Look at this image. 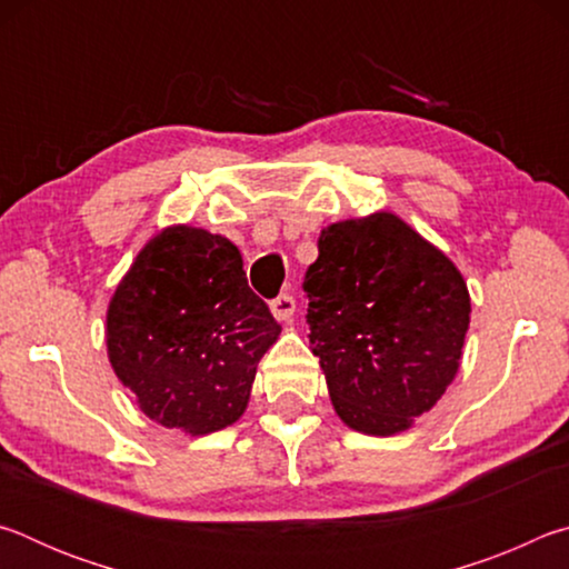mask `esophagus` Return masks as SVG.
<instances>
[{
    "mask_svg": "<svg viewBox=\"0 0 569 569\" xmlns=\"http://www.w3.org/2000/svg\"><path fill=\"white\" fill-rule=\"evenodd\" d=\"M293 311H296L293 296L281 293V296L273 298V301H271V313L276 316V321H288L293 316Z\"/></svg>",
    "mask_w": 569,
    "mask_h": 569,
    "instance_id": "obj_1",
    "label": "esophagus"
}]
</instances>
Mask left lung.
Listing matches in <instances>:
<instances>
[{
    "label": "left lung",
    "mask_w": 569,
    "mask_h": 569,
    "mask_svg": "<svg viewBox=\"0 0 569 569\" xmlns=\"http://www.w3.org/2000/svg\"><path fill=\"white\" fill-rule=\"evenodd\" d=\"M311 351L333 411L369 437H393L455 381L471 298L465 276L389 210L331 223L306 271Z\"/></svg>",
    "instance_id": "left-lung-1"
}]
</instances>
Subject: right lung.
Wrapping results in <instances>:
<instances>
[{
	"mask_svg": "<svg viewBox=\"0 0 569 569\" xmlns=\"http://www.w3.org/2000/svg\"><path fill=\"white\" fill-rule=\"evenodd\" d=\"M278 336L238 246L188 223L140 248L104 316L114 377L148 419L190 437L243 417L258 361Z\"/></svg>",
	"mask_w": 569,
	"mask_h": 569,
	"instance_id": "obj_1",
	"label": "right lung"
}]
</instances>
